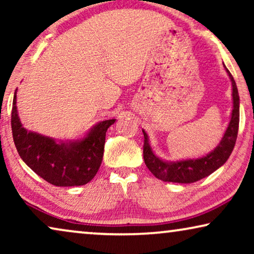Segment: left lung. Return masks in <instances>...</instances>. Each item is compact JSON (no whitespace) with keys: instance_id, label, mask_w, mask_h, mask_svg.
I'll return each mask as SVG.
<instances>
[{"instance_id":"1","label":"left lung","mask_w":254,"mask_h":254,"mask_svg":"<svg viewBox=\"0 0 254 254\" xmlns=\"http://www.w3.org/2000/svg\"><path fill=\"white\" fill-rule=\"evenodd\" d=\"M227 70L229 77L231 79L232 84V100H234V106H232L231 119L228 125L227 130L222 137V140L213 151L207 154L206 156L196 159H185V161L177 162H165L157 157L151 150L150 144H149L148 135L143 131L144 135V144H143V158L152 175L156 178L163 180V182L170 183H179V184H190L195 183L197 180L209 176L218 168H221L225 162L228 161L229 156L231 155L234 147L236 144L238 134L239 126V95L237 85L230 71Z\"/></svg>"}]
</instances>
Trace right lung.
Returning a JSON list of instances; mask_svg holds the SVG:
<instances>
[{
	"label": "right lung",
	"mask_w": 254,
	"mask_h": 254,
	"mask_svg": "<svg viewBox=\"0 0 254 254\" xmlns=\"http://www.w3.org/2000/svg\"><path fill=\"white\" fill-rule=\"evenodd\" d=\"M116 119L100 121L83 138L59 142L29 131L20 124L16 91L11 111L13 142L29 168L54 186H81L91 182L102 164L106 130Z\"/></svg>",
	"instance_id": "right-lung-1"
}]
</instances>
